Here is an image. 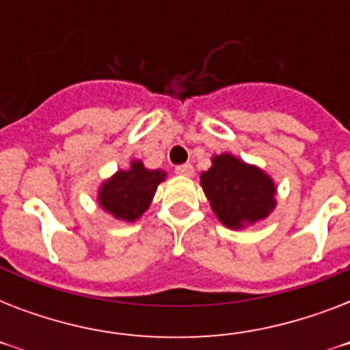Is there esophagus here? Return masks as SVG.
I'll list each match as a JSON object with an SVG mask.
<instances>
[{
    "label": "esophagus",
    "mask_w": 350,
    "mask_h": 350,
    "mask_svg": "<svg viewBox=\"0 0 350 350\" xmlns=\"http://www.w3.org/2000/svg\"><path fill=\"white\" fill-rule=\"evenodd\" d=\"M176 174L183 176V178H192L194 176V167L191 163H183L176 167Z\"/></svg>",
    "instance_id": "esophagus-1"
}]
</instances>
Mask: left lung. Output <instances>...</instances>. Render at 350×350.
Here are the masks:
<instances>
[{
	"mask_svg": "<svg viewBox=\"0 0 350 350\" xmlns=\"http://www.w3.org/2000/svg\"><path fill=\"white\" fill-rule=\"evenodd\" d=\"M200 185L227 229L258 224L276 207L278 191L271 176L229 152L213 156L211 169L200 176Z\"/></svg>",
	"mask_w": 350,
	"mask_h": 350,
	"instance_id": "1",
	"label": "left lung"
}]
</instances>
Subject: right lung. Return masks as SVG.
Returning a JSON list of instances; mask_svg holds the SVG:
<instances>
[{
  "label": "right lung",
  "mask_w": 350,
  "mask_h": 350,
  "mask_svg": "<svg viewBox=\"0 0 350 350\" xmlns=\"http://www.w3.org/2000/svg\"><path fill=\"white\" fill-rule=\"evenodd\" d=\"M167 172L147 169L142 159H132L126 170H118L98 189L100 207L123 221H136L150 207L158 185L165 181Z\"/></svg>",
  "instance_id": "1"
}]
</instances>
